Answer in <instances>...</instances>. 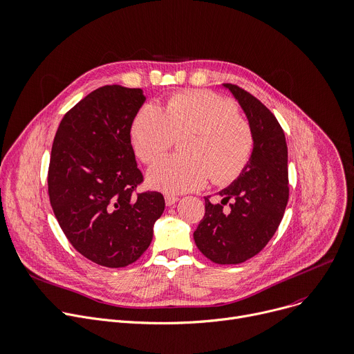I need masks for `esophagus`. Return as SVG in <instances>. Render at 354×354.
I'll return each instance as SVG.
<instances>
[{"mask_svg":"<svg viewBox=\"0 0 354 354\" xmlns=\"http://www.w3.org/2000/svg\"><path fill=\"white\" fill-rule=\"evenodd\" d=\"M178 201H179V198H178V196H175V195H167V196H165V202H167V205H168V206L175 205Z\"/></svg>","mask_w":354,"mask_h":354,"instance_id":"esophagus-1","label":"esophagus"}]
</instances>
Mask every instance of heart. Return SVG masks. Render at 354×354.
Segmentation results:
<instances>
[{"mask_svg": "<svg viewBox=\"0 0 354 354\" xmlns=\"http://www.w3.org/2000/svg\"><path fill=\"white\" fill-rule=\"evenodd\" d=\"M179 142V156L160 160L148 172V182L167 194L202 187L207 179L225 185L238 178L253 151L249 122L238 108L210 91H187L172 95L159 109L145 105L131 125V142L144 163H155Z\"/></svg>", "mask_w": 354, "mask_h": 354, "instance_id": "heart-1", "label": "heart"}]
</instances>
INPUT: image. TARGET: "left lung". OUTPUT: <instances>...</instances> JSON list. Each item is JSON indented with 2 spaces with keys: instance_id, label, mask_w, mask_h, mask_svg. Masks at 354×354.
<instances>
[{
  "instance_id": "8db88e82",
  "label": "left lung",
  "mask_w": 354,
  "mask_h": 354,
  "mask_svg": "<svg viewBox=\"0 0 354 354\" xmlns=\"http://www.w3.org/2000/svg\"><path fill=\"white\" fill-rule=\"evenodd\" d=\"M223 86L248 118L253 151L238 179L219 192V203L205 198V216L194 239L212 262L238 265L268 245L283 218L289 201L288 145L276 116L261 101L238 85Z\"/></svg>"
}]
</instances>
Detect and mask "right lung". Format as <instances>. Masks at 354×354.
Masks as SVG:
<instances>
[{"label":"right lung","instance_id":"obj_1","mask_svg":"<svg viewBox=\"0 0 354 354\" xmlns=\"http://www.w3.org/2000/svg\"><path fill=\"white\" fill-rule=\"evenodd\" d=\"M145 100L139 88L101 86L64 115L54 138L48 168L54 215L75 250L105 268L138 261L165 209L162 194H135L144 176L131 125Z\"/></svg>","mask_w":354,"mask_h":354}]
</instances>
